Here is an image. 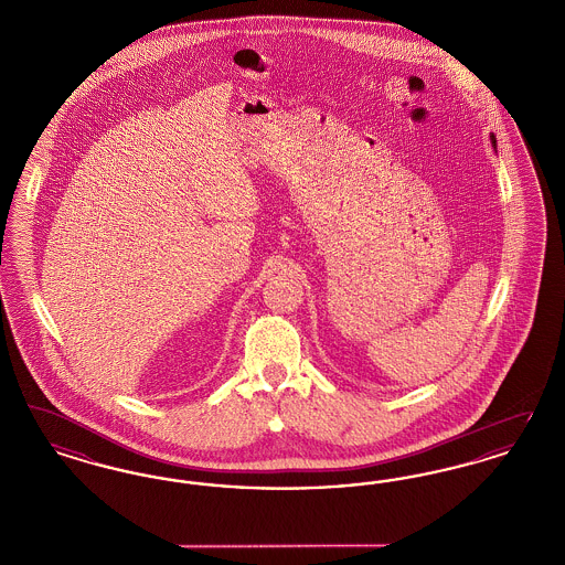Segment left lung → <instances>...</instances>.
I'll return each mask as SVG.
<instances>
[{"label": "left lung", "instance_id": "obj_1", "mask_svg": "<svg viewBox=\"0 0 565 565\" xmlns=\"http://www.w3.org/2000/svg\"><path fill=\"white\" fill-rule=\"evenodd\" d=\"M491 143H493V146H495V137H493V135H491Z\"/></svg>", "mask_w": 565, "mask_h": 565}]
</instances>
